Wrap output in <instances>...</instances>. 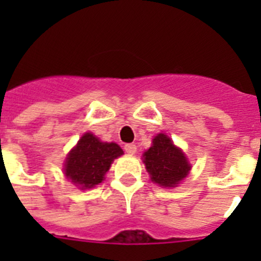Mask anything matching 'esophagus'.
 Returning <instances> with one entry per match:
<instances>
[{
    "mask_svg": "<svg viewBox=\"0 0 261 261\" xmlns=\"http://www.w3.org/2000/svg\"><path fill=\"white\" fill-rule=\"evenodd\" d=\"M124 150L128 154H130V155H133V154H136V151H137V146H136L135 144H126L125 146H124Z\"/></svg>",
    "mask_w": 261,
    "mask_h": 261,
    "instance_id": "esophagus-1",
    "label": "esophagus"
}]
</instances>
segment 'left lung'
Here are the masks:
<instances>
[{
  "instance_id": "left-lung-1",
  "label": "left lung",
  "mask_w": 261,
  "mask_h": 261,
  "mask_svg": "<svg viewBox=\"0 0 261 261\" xmlns=\"http://www.w3.org/2000/svg\"><path fill=\"white\" fill-rule=\"evenodd\" d=\"M144 163L151 181L161 187H176L191 171V165L180 147L167 135L159 133L144 153Z\"/></svg>"
}]
</instances>
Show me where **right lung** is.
<instances>
[{"label":"right lung","instance_id":"1","mask_svg":"<svg viewBox=\"0 0 261 261\" xmlns=\"http://www.w3.org/2000/svg\"><path fill=\"white\" fill-rule=\"evenodd\" d=\"M123 154V149L117 144L102 142L93 133L87 132L69 151L64 174L80 190H90L105 180L114 159Z\"/></svg>","mask_w":261,"mask_h":261}]
</instances>
